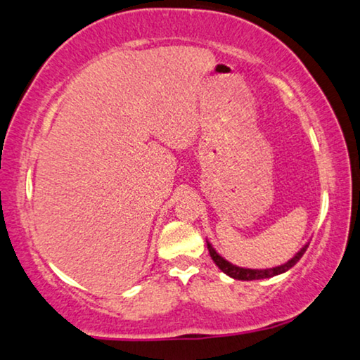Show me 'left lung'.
<instances>
[{
    "label": "left lung",
    "mask_w": 360,
    "mask_h": 360,
    "mask_svg": "<svg viewBox=\"0 0 360 360\" xmlns=\"http://www.w3.org/2000/svg\"><path fill=\"white\" fill-rule=\"evenodd\" d=\"M207 248H209L212 259H214L215 264L219 266V269L224 271L226 276H230V277H233V279H238V281H257V279H269V277L282 274V272L290 269V267H293L298 261H300V257L303 256V252L307 251L308 245L305 248H302V250L295 255V257H292V259L285 262V264L272 267V269H261V271L259 269H243V267L233 266V264H230L229 261H225L220 255H217L210 243H207Z\"/></svg>",
    "instance_id": "left-lung-1"
}]
</instances>
